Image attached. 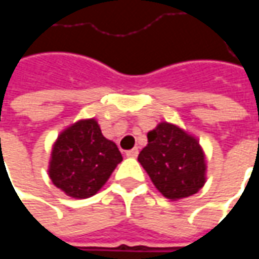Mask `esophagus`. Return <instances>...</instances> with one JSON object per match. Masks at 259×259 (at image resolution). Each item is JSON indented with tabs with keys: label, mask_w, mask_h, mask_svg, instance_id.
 <instances>
[{
	"label": "esophagus",
	"mask_w": 259,
	"mask_h": 259,
	"mask_svg": "<svg viewBox=\"0 0 259 259\" xmlns=\"http://www.w3.org/2000/svg\"><path fill=\"white\" fill-rule=\"evenodd\" d=\"M137 155H139V150H137V148H133V150H129V151H126V157L136 158Z\"/></svg>",
	"instance_id": "obj_1"
}]
</instances>
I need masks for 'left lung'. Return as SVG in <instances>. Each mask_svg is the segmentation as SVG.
<instances>
[{
    "instance_id": "left-lung-1",
    "label": "left lung",
    "mask_w": 259,
    "mask_h": 259,
    "mask_svg": "<svg viewBox=\"0 0 259 259\" xmlns=\"http://www.w3.org/2000/svg\"><path fill=\"white\" fill-rule=\"evenodd\" d=\"M147 137L148 144L139 154V162L163 197L180 200L200 190L206 166L197 139L168 122H161Z\"/></svg>"
}]
</instances>
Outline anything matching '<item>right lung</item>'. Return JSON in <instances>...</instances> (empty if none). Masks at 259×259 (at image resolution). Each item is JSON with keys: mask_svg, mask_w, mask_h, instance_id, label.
I'll list each match as a JSON object with an SVG mask.
<instances>
[{"mask_svg": "<svg viewBox=\"0 0 259 259\" xmlns=\"http://www.w3.org/2000/svg\"><path fill=\"white\" fill-rule=\"evenodd\" d=\"M120 161L118 147L102 136L96 119H84L58 136L48 174L65 194L89 198L105 185Z\"/></svg>", "mask_w": 259, "mask_h": 259, "instance_id": "1", "label": "right lung"}]
</instances>
